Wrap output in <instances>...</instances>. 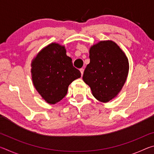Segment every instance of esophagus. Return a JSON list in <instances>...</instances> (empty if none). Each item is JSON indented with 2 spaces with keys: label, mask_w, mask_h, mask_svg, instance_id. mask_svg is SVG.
Listing matches in <instances>:
<instances>
[{
  "label": "esophagus",
  "mask_w": 154,
  "mask_h": 154,
  "mask_svg": "<svg viewBox=\"0 0 154 154\" xmlns=\"http://www.w3.org/2000/svg\"><path fill=\"white\" fill-rule=\"evenodd\" d=\"M83 71H84V69H83V68L80 69V72H81V74H82V75H83Z\"/></svg>",
  "instance_id": "1"
}]
</instances>
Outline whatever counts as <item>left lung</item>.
Wrapping results in <instances>:
<instances>
[{
  "mask_svg": "<svg viewBox=\"0 0 154 154\" xmlns=\"http://www.w3.org/2000/svg\"><path fill=\"white\" fill-rule=\"evenodd\" d=\"M83 80L98 100L107 103L118 94L129 71L126 56L116 43L103 41L91 47Z\"/></svg>",
  "mask_w": 154,
  "mask_h": 154,
  "instance_id": "1",
  "label": "left lung"
}]
</instances>
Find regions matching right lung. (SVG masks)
I'll list each match as a JSON object with an SVG mask.
<instances>
[{
	"label": "right lung",
	"mask_w": 154,
	"mask_h": 154,
	"mask_svg": "<svg viewBox=\"0 0 154 154\" xmlns=\"http://www.w3.org/2000/svg\"><path fill=\"white\" fill-rule=\"evenodd\" d=\"M32 79L36 90L47 103L56 104L66 95L68 87L81 77L64 46L51 43L32 62Z\"/></svg>",
	"instance_id": "1"
}]
</instances>
